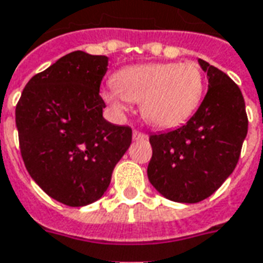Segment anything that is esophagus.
Here are the masks:
<instances>
[{
	"label": "esophagus",
	"mask_w": 263,
	"mask_h": 263,
	"mask_svg": "<svg viewBox=\"0 0 263 263\" xmlns=\"http://www.w3.org/2000/svg\"><path fill=\"white\" fill-rule=\"evenodd\" d=\"M148 136L145 133H141L139 130H134L133 132V140L134 141H141V140H147Z\"/></svg>",
	"instance_id": "esophagus-1"
}]
</instances>
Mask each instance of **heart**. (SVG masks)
Instances as JSON below:
<instances>
[{
  "label": "heart",
  "mask_w": 263,
  "mask_h": 263,
  "mask_svg": "<svg viewBox=\"0 0 263 263\" xmlns=\"http://www.w3.org/2000/svg\"><path fill=\"white\" fill-rule=\"evenodd\" d=\"M205 91V76L197 64H147L129 66L116 73L104 91L106 102L124 109L126 102H140L141 115L158 129L184 123L199 106Z\"/></svg>",
  "instance_id": "1"
}]
</instances>
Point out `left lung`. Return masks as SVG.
Returning a JSON list of instances; mask_svg holds the SVG:
<instances>
[{
    "mask_svg": "<svg viewBox=\"0 0 263 263\" xmlns=\"http://www.w3.org/2000/svg\"><path fill=\"white\" fill-rule=\"evenodd\" d=\"M208 92L190 120L167 133L151 134V184L175 202L194 204L212 195L234 171L248 132L246 102L228 74L202 59Z\"/></svg>",
    "mask_w": 263,
    "mask_h": 263,
    "instance_id": "1",
    "label": "left lung"
}]
</instances>
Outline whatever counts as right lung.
Wrapping results in <instances>:
<instances>
[{"label": "right lung", "mask_w": 263, "mask_h": 263, "mask_svg": "<svg viewBox=\"0 0 263 263\" xmlns=\"http://www.w3.org/2000/svg\"><path fill=\"white\" fill-rule=\"evenodd\" d=\"M108 57L74 51L37 73L15 110L29 175L58 202L84 206L101 198L132 144L129 126L102 118Z\"/></svg>", "instance_id": "right-lung-1"}]
</instances>
